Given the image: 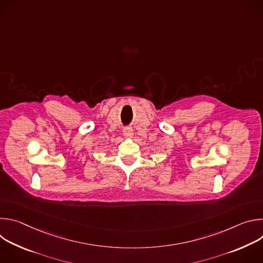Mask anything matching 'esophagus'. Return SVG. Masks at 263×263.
Instances as JSON below:
<instances>
[{
	"mask_svg": "<svg viewBox=\"0 0 263 263\" xmlns=\"http://www.w3.org/2000/svg\"><path fill=\"white\" fill-rule=\"evenodd\" d=\"M123 133H124V136L127 138H131L133 136V130L131 128H125Z\"/></svg>",
	"mask_w": 263,
	"mask_h": 263,
	"instance_id": "34e87169",
	"label": "esophagus"
}]
</instances>
